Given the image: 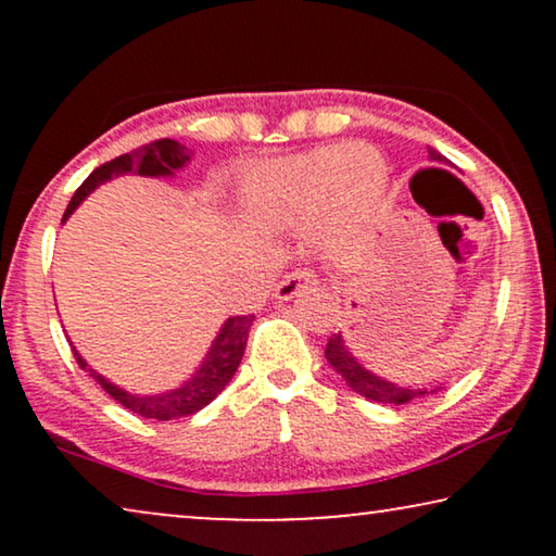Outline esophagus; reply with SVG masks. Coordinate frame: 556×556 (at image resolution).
Wrapping results in <instances>:
<instances>
[{"label": "esophagus", "mask_w": 556, "mask_h": 556, "mask_svg": "<svg viewBox=\"0 0 556 556\" xmlns=\"http://www.w3.org/2000/svg\"><path fill=\"white\" fill-rule=\"evenodd\" d=\"M316 283H318V276H316L314 270H308V268L293 270V273H288V276L278 283V288H276V299H278V301H291V299H295V295H299L301 291H306V288L316 286Z\"/></svg>", "instance_id": "obj_1"}]
</instances>
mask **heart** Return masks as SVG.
<instances>
[{"label":"heart","mask_w":556,"mask_h":556,"mask_svg":"<svg viewBox=\"0 0 556 556\" xmlns=\"http://www.w3.org/2000/svg\"><path fill=\"white\" fill-rule=\"evenodd\" d=\"M387 164L367 147H324L263 172L245 187L250 219L268 227H301L324 219L329 235L362 227L387 194Z\"/></svg>","instance_id":"b5f03b06"}]
</instances>
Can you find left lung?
<instances>
[{
  "instance_id": "8db88e82",
  "label": "left lung",
  "mask_w": 556,
  "mask_h": 556,
  "mask_svg": "<svg viewBox=\"0 0 556 556\" xmlns=\"http://www.w3.org/2000/svg\"><path fill=\"white\" fill-rule=\"evenodd\" d=\"M430 159H438V162H443V156L438 154L435 149H430ZM326 359L333 369L339 371L341 379L352 387L354 392H359L362 397H367L371 402H382V405H407L409 400H417V397H425V394L430 392H438L443 390V387H438V390H409V387H397L392 382H387V379L371 375L362 367L359 362L354 359V354L349 352L344 346V339H341V333H333L329 337V344H326Z\"/></svg>"
}]
</instances>
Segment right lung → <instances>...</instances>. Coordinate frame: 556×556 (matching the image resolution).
<instances>
[{
	"label": "right lung",
	"mask_w": 556,
	"mask_h": 556,
	"mask_svg": "<svg viewBox=\"0 0 556 556\" xmlns=\"http://www.w3.org/2000/svg\"><path fill=\"white\" fill-rule=\"evenodd\" d=\"M187 162H189V149L172 139L143 143V147L134 149L131 154L111 159V162L98 166V169L90 174L78 189H75L73 200L67 204L63 215V223L73 215V210L78 207V204L86 200L98 185H103V181H109L111 177H121V174L126 172H136L141 174V177H166V174L179 169V166H185ZM253 318L255 316L227 318L225 326L217 333L215 344H212L207 356H204L202 367L197 369V375H192V379H189L187 384H181L179 390H172L166 394H151V397H136V394L124 392L121 387L111 384L109 379H103L98 371L88 369V364L83 362V356L75 352V349L73 354H75V362H78L83 369H88L90 377H93L96 382L118 402V405H124L128 413L147 417V420H179V417L200 413L204 405H210V402L215 400L227 384H230L232 375L238 371L242 362V354H245L248 331L250 326H253Z\"/></svg>",
	"instance_id": "1"
}]
</instances>
